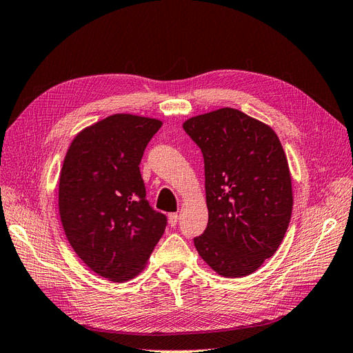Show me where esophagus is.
Here are the masks:
<instances>
[{
  "mask_svg": "<svg viewBox=\"0 0 353 353\" xmlns=\"http://www.w3.org/2000/svg\"><path fill=\"white\" fill-rule=\"evenodd\" d=\"M168 218H169V223H170V227H175L176 223H178V219H179L178 213H169Z\"/></svg>",
  "mask_w": 353,
  "mask_h": 353,
  "instance_id": "34e87169",
  "label": "esophagus"
}]
</instances>
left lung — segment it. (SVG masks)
I'll return each instance as SVG.
<instances>
[{
	"label": "left lung",
	"instance_id": "obj_1",
	"mask_svg": "<svg viewBox=\"0 0 353 353\" xmlns=\"http://www.w3.org/2000/svg\"><path fill=\"white\" fill-rule=\"evenodd\" d=\"M183 128L205 159L209 222L196 249L222 276L250 275L280 248L292 218L283 145L270 125L231 108L190 117Z\"/></svg>",
	"mask_w": 353,
	"mask_h": 353
}]
</instances>
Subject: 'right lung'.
Segmentation results:
<instances>
[{"instance_id": "right-lung-1", "label": "right lung", "mask_w": 353, "mask_h": 353, "mask_svg": "<svg viewBox=\"0 0 353 353\" xmlns=\"http://www.w3.org/2000/svg\"><path fill=\"white\" fill-rule=\"evenodd\" d=\"M163 125L116 113L73 138L59 179L63 230L81 261L109 281L134 279L163 236L166 216L148 206L140 162Z\"/></svg>"}]
</instances>
